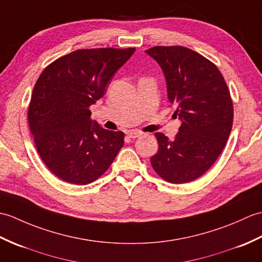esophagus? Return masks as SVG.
I'll return each mask as SVG.
<instances>
[{
  "label": "esophagus",
  "mask_w": 262,
  "mask_h": 262,
  "mask_svg": "<svg viewBox=\"0 0 262 262\" xmlns=\"http://www.w3.org/2000/svg\"><path fill=\"white\" fill-rule=\"evenodd\" d=\"M126 133H127V136H129L130 138H133V139L142 136V132L139 131V130H130V131H127Z\"/></svg>",
  "instance_id": "esophagus-1"
}]
</instances>
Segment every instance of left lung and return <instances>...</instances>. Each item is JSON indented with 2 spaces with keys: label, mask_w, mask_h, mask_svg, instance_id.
I'll use <instances>...</instances> for the list:
<instances>
[{
  "label": "left lung",
  "mask_w": 262,
  "mask_h": 262,
  "mask_svg": "<svg viewBox=\"0 0 262 262\" xmlns=\"http://www.w3.org/2000/svg\"><path fill=\"white\" fill-rule=\"evenodd\" d=\"M159 63L167 95L182 121L173 140L157 132L155 171L168 183L193 182L210 169L224 149L233 123V104L222 74L212 61L182 46L146 50Z\"/></svg>",
  "instance_id": "1"
}]
</instances>
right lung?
I'll list each match as a JSON object with an SVG mask.
<instances>
[{
    "label": "right lung",
    "mask_w": 262,
    "mask_h": 262,
    "mask_svg": "<svg viewBox=\"0 0 262 262\" xmlns=\"http://www.w3.org/2000/svg\"><path fill=\"white\" fill-rule=\"evenodd\" d=\"M135 50H76L51 62L39 76L28 121L38 154L57 177L75 185L94 182L123 147L124 133L91 120L90 106L105 94Z\"/></svg>",
    "instance_id": "add662e5"
}]
</instances>
